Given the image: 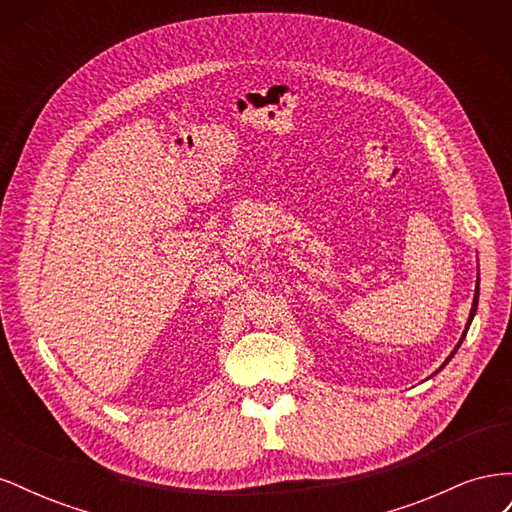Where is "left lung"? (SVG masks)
Masks as SVG:
<instances>
[{
    "label": "left lung",
    "mask_w": 512,
    "mask_h": 512,
    "mask_svg": "<svg viewBox=\"0 0 512 512\" xmlns=\"http://www.w3.org/2000/svg\"><path fill=\"white\" fill-rule=\"evenodd\" d=\"M478 284H480V280H476V288H474V301H472V309H470V316H468V322H466V329H463V333H461V337H459V342H457L455 350L446 356V361L440 365V369H438V371H442V369L446 367V363L453 359L455 352H457V350H459V346L463 344V339H466V335H468V329H470V324H472V320H474V316H476V307H478V288H480ZM438 371H436V374H438Z\"/></svg>",
    "instance_id": "left-lung-1"
}]
</instances>
